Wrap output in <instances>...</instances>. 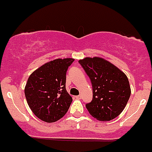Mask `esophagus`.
Masks as SVG:
<instances>
[{"mask_svg": "<svg viewBox=\"0 0 152 152\" xmlns=\"http://www.w3.org/2000/svg\"><path fill=\"white\" fill-rule=\"evenodd\" d=\"M76 98L78 99H81L82 98V95H81V94H79V96H76Z\"/></svg>", "mask_w": 152, "mask_h": 152, "instance_id": "34e87169", "label": "esophagus"}]
</instances>
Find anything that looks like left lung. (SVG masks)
Returning a JSON list of instances; mask_svg holds the SVG:
<instances>
[{
  "label": "left lung",
  "mask_w": 152,
  "mask_h": 152,
  "mask_svg": "<svg viewBox=\"0 0 152 152\" xmlns=\"http://www.w3.org/2000/svg\"><path fill=\"white\" fill-rule=\"evenodd\" d=\"M79 63L92 84V101L85 104L90 114L100 121H110L118 117L131 96L126 75L102 58H85Z\"/></svg>",
  "instance_id": "obj_1"
}]
</instances>
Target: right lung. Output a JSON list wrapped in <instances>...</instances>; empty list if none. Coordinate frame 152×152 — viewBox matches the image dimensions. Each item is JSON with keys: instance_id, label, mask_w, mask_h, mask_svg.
Segmentation results:
<instances>
[{"instance_id": "add662e5", "label": "right lung", "mask_w": 152, "mask_h": 152, "mask_svg": "<svg viewBox=\"0 0 152 152\" xmlns=\"http://www.w3.org/2000/svg\"><path fill=\"white\" fill-rule=\"evenodd\" d=\"M73 58L46 63L29 76L24 89L29 107L38 118L54 123L62 118L71 104L66 91V73Z\"/></svg>"}]
</instances>
